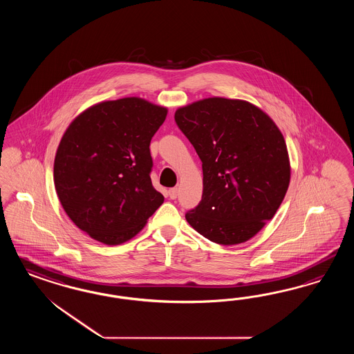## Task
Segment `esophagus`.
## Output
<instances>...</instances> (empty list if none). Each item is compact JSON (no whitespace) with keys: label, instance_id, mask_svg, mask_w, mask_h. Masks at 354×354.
Instances as JSON below:
<instances>
[{"label":"esophagus","instance_id":"obj_1","mask_svg":"<svg viewBox=\"0 0 354 354\" xmlns=\"http://www.w3.org/2000/svg\"><path fill=\"white\" fill-rule=\"evenodd\" d=\"M178 194H179V189L175 187V188H171L170 191H169V196H170V198L171 200H175L176 197H178Z\"/></svg>","mask_w":354,"mask_h":354}]
</instances>
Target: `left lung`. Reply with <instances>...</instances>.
<instances>
[{
	"mask_svg": "<svg viewBox=\"0 0 354 354\" xmlns=\"http://www.w3.org/2000/svg\"><path fill=\"white\" fill-rule=\"evenodd\" d=\"M175 122L204 172L203 198L187 222L216 244L247 241L272 219L290 185L281 132L257 106L222 97L178 109Z\"/></svg>",
	"mask_w": 354,
	"mask_h": 354,
	"instance_id": "obj_1",
	"label": "left lung"
}]
</instances>
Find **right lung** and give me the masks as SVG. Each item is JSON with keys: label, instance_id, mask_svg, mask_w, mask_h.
Segmentation results:
<instances>
[{"label": "right lung", "instance_id": "obj_1", "mask_svg": "<svg viewBox=\"0 0 354 354\" xmlns=\"http://www.w3.org/2000/svg\"><path fill=\"white\" fill-rule=\"evenodd\" d=\"M166 115V107L127 97L86 109L66 129L55 191L66 214L97 241H127L163 204L150 179L149 145Z\"/></svg>", "mask_w": 354, "mask_h": 354}]
</instances>
